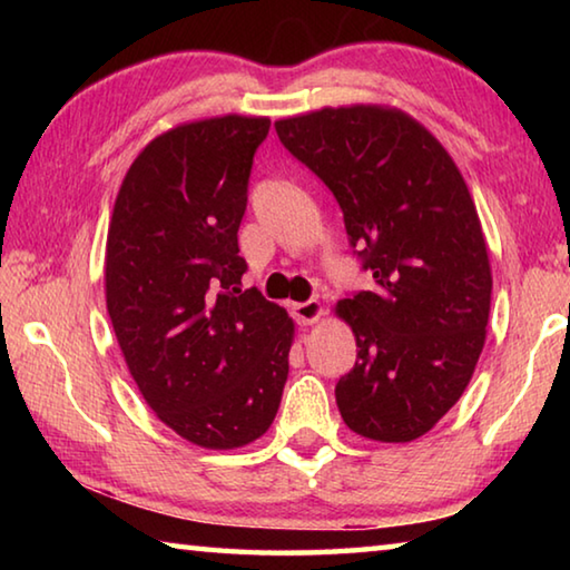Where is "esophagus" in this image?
<instances>
[{"instance_id":"34e87169","label":"esophagus","mask_w":570,"mask_h":570,"mask_svg":"<svg viewBox=\"0 0 570 570\" xmlns=\"http://www.w3.org/2000/svg\"><path fill=\"white\" fill-rule=\"evenodd\" d=\"M292 312H294V320L298 322V324H314L316 320H320L322 316V304L316 302V298H308V302H298V304H294L292 306Z\"/></svg>"}]
</instances>
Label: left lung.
I'll return each mask as SVG.
<instances>
[{"instance_id": "obj_1", "label": "left lung", "mask_w": 570, "mask_h": 570, "mask_svg": "<svg viewBox=\"0 0 570 570\" xmlns=\"http://www.w3.org/2000/svg\"><path fill=\"white\" fill-rule=\"evenodd\" d=\"M282 146L334 193L372 292L336 304L356 362L336 382L356 435L410 442L465 392L485 344L493 276L470 190L410 115L377 105L276 122Z\"/></svg>"}]
</instances>
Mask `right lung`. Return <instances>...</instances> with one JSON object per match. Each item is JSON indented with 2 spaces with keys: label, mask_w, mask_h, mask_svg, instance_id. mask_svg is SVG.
<instances>
[{
  "label": "right lung",
  "mask_w": 570,
  "mask_h": 570,
  "mask_svg": "<svg viewBox=\"0 0 570 570\" xmlns=\"http://www.w3.org/2000/svg\"><path fill=\"white\" fill-rule=\"evenodd\" d=\"M268 118L178 125L125 176L108 230L105 296L148 407L208 450L244 448L272 428L294 324L240 288L238 226Z\"/></svg>",
  "instance_id": "add662e5"
}]
</instances>
